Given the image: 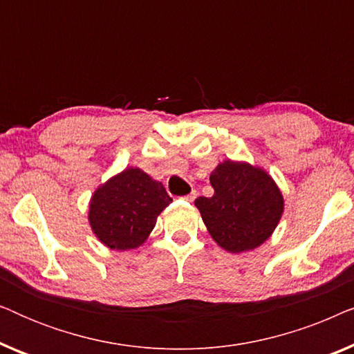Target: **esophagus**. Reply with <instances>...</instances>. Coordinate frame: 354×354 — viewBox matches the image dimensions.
I'll use <instances>...</instances> for the list:
<instances>
[{"label": "esophagus", "instance_id": "1", "mask_svg": "<svg viewBox=\"0 0 354 354\" xmlns=\"http://www.w3.org/2000/svg\"><path fill=\"white\" fill-rule=\"evenodd\" d=\"M195 198H196V192H192L190 195L183 196V200H185V201H195Z\"/></svg>", "mask_w": 354, "mask_h": 354}]
</instances>
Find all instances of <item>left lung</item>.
<instances>
[{
	"label": "left lung",
	"instance_id": "obj_1",
	"mask_svg": "<svg viewBox=\"0 0 354 354\" xmlns=\"http://www.w3.org/2000/svg\"><path fill=\"white\" fill-rule=\"evenodd\" d=\"M209 180L214 195L200 196L195 206L212 239L230 253L253 250L268 240L283 211L272 178L250 164L225 161Z\"/></svg>",
	"mask_w": 354,
	"mask_h": 354
}]
</instances>
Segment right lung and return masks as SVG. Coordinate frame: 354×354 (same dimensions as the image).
Listing matches in <instances>:
<instances>
[{
  "label": "right lung",
  "instance_id": "right-lung-1",
  "mask_svg": "<svg viewBox=\"0 0 354 354\" xmlns=\"http://www.w3.org/2000/svg\"><path fill=\"white\" fill-rule=\"evenodd\" d=\"M171 203L161 182L137 167L125 169L95 192L88 214L91 229L109 248H137Z\"/></svg>",
  "mask_w": 354,
  "mask_h": 354
}]
</instances>
